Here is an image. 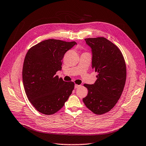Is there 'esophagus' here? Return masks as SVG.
Wrapping results in <instances>:
<instances>
[{"label":"esophagus","instance_id":"1","mask_svg":"<svg viewBox=\"0 0 146 146\" xmlns=\"http://www.w3.org/2000/svg\"><path fill=\"white\" fill-rule=\"evenodd\" d=\"M80 86H81V85L75 84V85H74V88H75V89H77V88H78V87H80Z\"/></svg>","mask_w":146,"mask_h":146}]
</instances>
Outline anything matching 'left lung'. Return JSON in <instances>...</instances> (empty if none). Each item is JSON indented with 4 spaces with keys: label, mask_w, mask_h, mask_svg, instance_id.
Segmentation results:
<instances>
[{
    "label": "left lung",
    "mask_w": 146,
    "mask_h": 146,
    "mask_svg": "<svg viewBox=\"0 0 146 146\" xmlns=\"http://www.w3.org/2000/svg\"><path fill=\"white\" fill-rule=\"evenodd\" d=\"M85 41L92 49V68L98 75L94 84H84L88 94L82 100L92 112L101 115L109 112L121 96L126 81L125 62L120 49L104 37Z\"/></svg>",
    "instance_id": "1"
}]
</instances>
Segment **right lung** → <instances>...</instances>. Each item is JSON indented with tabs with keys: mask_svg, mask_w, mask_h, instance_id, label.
Returning a JSON list of instances; mask_svg holds the SVG:
<instances>
[{
	"mask_svg": "<svg viewBox=\"0 0 146 146\" xmlns=\"http://www.w3.org/2000/svg\"><path fill=\"white\" fill-rule=\"evenodd\" d=\"M75 41L49 39L32 46L25 57L23 81L27 97L41 113L51 115L64 106L74 89L73 82L56 75L65 52Z\"/></svg>",
	"mask_w": 146,
	"mask_h": 146,
	"instance_id": "add662e5",
	"label": "right lung"
}]
</instances>
